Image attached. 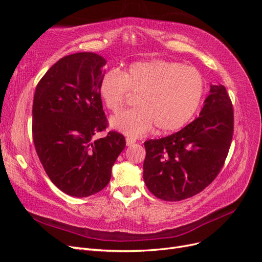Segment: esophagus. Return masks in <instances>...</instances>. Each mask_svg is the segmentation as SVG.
<instances>
[{"instance_id":"esophagus-1","label":"esophagus","mask_w":262,"mask_h":262,"mask_svg":"<svg viewBox=\"0 0 262 262\" xmlns=\"http://www.w3.org/2000/svg\"><path fill=\"white\" fill-rule=\"evenodd\" d=\"M136 140H134V139H132V138H126L125 139V143H126V145H128V146H131L132 144H134V143H136Z\"/></svg>"}]
</instances>
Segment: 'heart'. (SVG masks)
Masks as SVG:
<instances>
[{
	"mask_svg": "<svg viewBox=\"0 0 262 262\" xmlns=\"http://www.w3.org/2000/svg\"><path fill=\"white\" fill-rule=\"evenodd\" d=\"M205 83L194 68L179 62L152 60L134 62L123 72L113 69L99 82V96L105 106L117 110L137 94V107L119 112L110 125L129 137H141L156 126L157 132L180 130L199 109Z\"/></svg>",
	"mask_w": 262,
	"mask_h": 262,
	"instance_id": "heart-1",
	"label": "heart"
}]
</instances>
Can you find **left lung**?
I'll return each instance as SVG.
<instances>
[{
  "instance_id": "left-lung-1",
  "label": "left lung",
  "mask_w": 262,
  "mask_h": 262,
  "mask_svg": "<svg viewBox=\"0 0 262 262\" xmlns=\"http://www.w3.org/2000/svg\"><path fill=\"white\" fill-rule=\"evenodd\" d=\"M234 133V109L223 85H211L200 117L171 136L144 142L143 178L164 201H180L207 188L223 168Z\"/></svg>"
}]
</instances>
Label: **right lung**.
<instances>
[{"mask_svg":"<svg viewBox=\"0 0 262 262\" xmlns=\"http://www.w3.org/2000/svg\"><path fill=\"white\" fill-rule=\"evenodd\" d=\"M107 61L99 54H70L38 82L33 104V139L37 155L53 184L67 194L99 192L124 146L121 133L109 131L99 96Z\"/></svg>","mask_w":262,"mask_h":262,"instance_id":"add662e5","label":"right lung"}]
</instances>
